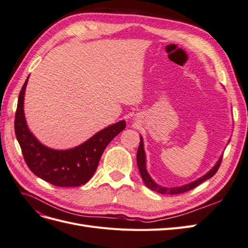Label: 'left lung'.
Returning a JSON list of instances; mask_svg holds the SVG:
<instances>
[{"label": "left lung", "mask_w": 248, "mask_h": 248, "mask_svg": "<svg viewBox=\"0 0 248 248\" xmlns=\"http://www.w3.org/2000/svg\"><path fill=\"white\" fill-rule=\"evenodd\" d=\"M221 160H222V156L220 157L219 160L217 161V163L215 164L214 168L211 170L208 171L205 176H202L200 179L196 180V181H193L189 184L183 185V186H180V187L167 188V187H162V186H159L158 184H156L152 180V178L150 177V175L148 174V171L146 170V156H145V152H144V146H142V139L141 138H140V146L138 149V154H137V162H138V167H139V170L140 172V176L142 178V181L145 182L148 188L152 189L153 191H156L158 193H161V194H179V193H183V192L193 189L194 187H197L198 185H200L201 183L206 181V180L210 179L216 174V171L218 170V169L220 167Z\"/></svg>", "instance_id": "left-lung-1"}]
</instances>
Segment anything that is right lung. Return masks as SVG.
I'll list each match as a JSON object with an SVG mask.
<instances>
[{"label":"right lung","mask_w":248,"mask_h":248,"mask_svg":"<svg viewBox=\"0 0 248 248\" xmlns=\"http://www.w3.org/2000/svg\"><path fill=\"white\" fill-rule=\"evenodd\" d=\"M28 78L22 86L14 120L16 136L29 169L52 185L76 187L86 184L98 167L104 149L116 136L125 129L120 121L97 132L84 144L70 150H54L43 146L30 132L24 114V97Z\"/></svg>","instance_id":"right-lung-1"}]
</instances>
